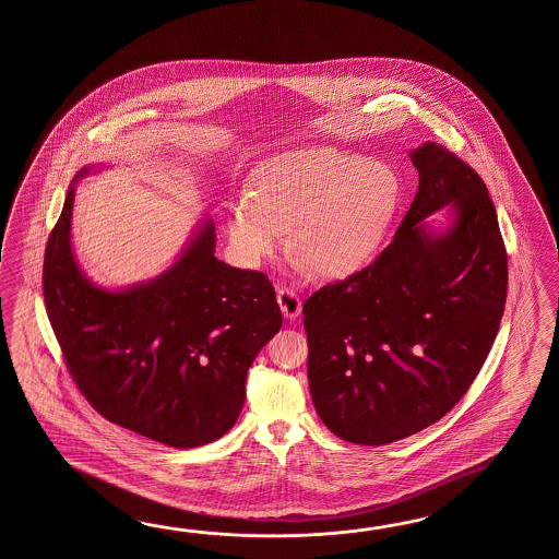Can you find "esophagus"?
I'll return each mask as SVG.
<instances>
[{"label": "esophagus", "instance_id": "34e87169", "mask_svg": "<svg viewBox=\"0 0 559 559\" xmlns=\"http://www.w3.org/2000/svg\"><path fill=\"white\" fill-rule=\"evenodd\" d=\"M277 304L284 311L285 318H289V320H296L297 316L301 313V297L289 285L277 287Z\"/></svg>", "mask_w": 559, "mask_h": 559}]
</instances>
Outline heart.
<instances>
[{
	"instance_id": "obj_1",
	"label": "heart",
	"mask_w": 559,
	"mask_h": 559,
	"mask_svg": "<svg viewBox=\"0 0 559 559\" xmlns=\"http://www.w3.org/2000/svg\"><path fill=\"white\" fill-rule=\"evenodd\" d=\"M400 202L392 167L335 147L287 154L262 169L255 191L227 214V238L246 262L292 246L325 277L364 270L380 248Z\"/></svg>"
}]
</instances>
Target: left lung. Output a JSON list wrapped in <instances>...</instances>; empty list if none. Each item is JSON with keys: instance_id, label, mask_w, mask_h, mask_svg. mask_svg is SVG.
<instances>
[{"instance_id": "left-lung-1", "label": "left lung", "mask_w": 559, "mask_h": 559, "mask_svg": "<svg viewBox=\"0 0 559 559\" xmlns=\"http://www.w3.org/2000/svg\"><path fill=\"white\" fill-rule=\"evenodd\" d=\"M416 198L373 262L304 304L308 380L325 428L361 445L440 421L472 388L498 335L508 251L484 179L448 147L412 154ZM448 202L456 226L416 222Z\"/></svg>"}]
</instances>
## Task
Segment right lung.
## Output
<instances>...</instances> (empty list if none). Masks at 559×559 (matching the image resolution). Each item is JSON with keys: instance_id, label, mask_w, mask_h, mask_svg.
Listing matches in <instances>:
<instances>
[{"instance_id": "1", "label": "right lung", "mask_w": 559, "mask_h": 559, "mask_svg": "<svg viewBox=\"0 0 559 559\" xmlns=\"http://www.w3.org/2000/svg\"><path fill=\"white\" fill-rule=\"evenodd\" d=\"M72 207L70 190L49 234L41 289L78 390L107 421L169 448L222 438L243 407L251 361L282 328L274 285L219 262L207 224L152 284L104 292L73 260Z\"/></svg>"}]
</instances>
